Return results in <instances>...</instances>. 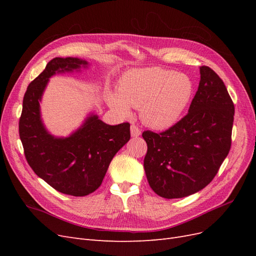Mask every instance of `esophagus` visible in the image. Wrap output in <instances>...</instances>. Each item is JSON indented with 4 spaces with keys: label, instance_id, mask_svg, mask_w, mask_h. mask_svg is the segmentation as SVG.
I'll return each instance as SVG.
<instances>
[{
    "label": "esophagus",
    "instance_id": "esophagus-1",
    "mask_svg": "<svg viewBox=\"0 0 256 256\" xmlns=\"http://www.w3.org/2000/svg\"><path fill=\"white\" fill-rule=\"evenodd\" d=\"M130 132H131V136H132V138H136L138 136H141V130L134 125L130 127Z\"/></svg>",
    "mask_w": 256,
    "mask_h": 256
}]
</instances>
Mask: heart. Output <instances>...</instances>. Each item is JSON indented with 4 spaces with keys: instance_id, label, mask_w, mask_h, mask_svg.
<instances>
[{
    "instance_id": "heart-1",
    "label": "heart",
    "mask_w": 256,
    "mask_h": 256,
    "mask_svg": "<svg viewBox=\"0 0 256 256\" xmlns=\"http://www.w3.org/2000/svg\"><path fill=\"white\" fill-rule=\"evenodd\" d=\"M193 85L180 72L148 67L132 69L118 82V92H110L106 102L120 115L128 118L130 106L140 109L146 126L164 130L174 126L190 102Z\"/></svg>"
}]
</instances>
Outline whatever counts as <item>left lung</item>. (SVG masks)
<instances>
[{"mask_svg":"<svg viewBox=\"0 0 256 256\" xmlns=\"http://www.w3.org/2000/svg\"><path fill=\"white\" fill-rule=\"evenodd\" d=\"M200 80L188 114L164 132L144 131V170L154 193L180 198L210 182L230 148L235 108L220 76L200 67Z\"/></svg>","mask_w":256,"mask_h":256,"instance_id":"obj_1","label":"left lung"}]
</instances>
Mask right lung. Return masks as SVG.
<instances>
[{
	"label": "right lung",
	"mask_w": 256,
	"mask_h": 256,
	"mask_svg": "<svg viewBox=\"0 0 256 256\" xmlns=\"http://www.w3.org/2000/svg\"><path fill=\"white\" fill-rule=\"evenodd\" d=\"M88 66V62L78 58L51 60L28 86L19 122L20 140L30 166L52 188L74 196L97 190L115 154L130 140L129 122L108 125L92 112L68 136H56L46 128L40 102L49 79Z\"/></svg>",
	"instance_id": "1"
}]
</instances>
